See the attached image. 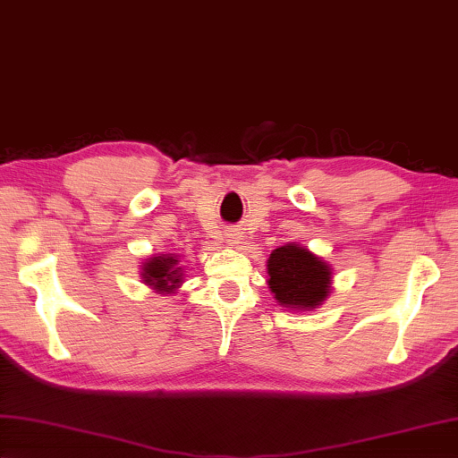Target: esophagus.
I'll return each instance as SVG.
<instances>
[{
	"label": "esophagus",
	"mask_w": 458,
	"mask_h": 458,
	"mask_svg": "<svg viewBox=\"0 0 458 458\" xmlns=\"http://www.w3.org/2000/svg\"><path fill=\"white\" fill-rule=\"evenodd\" d=\"M230 238H232V236H230ZM228 242H230V240H228Z\"/></svg>",
	"instance_id": "obj_1"
}]
</instances>
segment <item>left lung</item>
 Returning <instances> with one entry per match:
<instances>
[{
  "instance_id": "left-lung-1",
  "label": "left lung",
  "mask_w": 458,
  "mask_h": 458,
  "mask_svg": "<svg viewBox=\"0 0 458 458\" xmlns=\"http://www.w3.org/2000/svg\"><path fill=\"white\" fill-rule=\"evenodd\" d=\"M267 274V285L285 308H316L329 293V266L298 244L274 250Z\"/></svg>"
}]
</instances>
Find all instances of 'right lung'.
<instances>
[{"label": "right lung", "instance_id": "obj_1", "mask_svg": "<svg viewBox=\"0 0 458 458\" xmlns=\"http://www.w3.org/2000/svg\"><path fill=\"white\" fill-rule=\"evenodd\" d=\"M178 259L173 256H155L150 258L142 270V280L152 285L157 292H174L181 284V267H176Z\"/></svg>", "mask_w": 458, "mask_h": 458}]
</instances>
